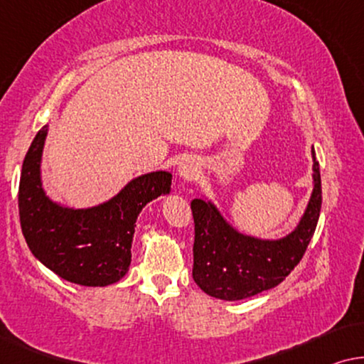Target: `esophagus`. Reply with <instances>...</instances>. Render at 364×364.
Segmentation results:
<instances>
[{"instance_id": "esophagus-1", "label": "esophagus", "mask_w": 364, "mask_h": 364, "mask_svg": "<svg viewBox=\"0 0 364 364\" xmlns=\"http://www.w3.org/2000/svg\"><path fill=\"white\" fill-rule=\"evenodd\" d=\"M199 171V165L194 158H183L178 165V176L181 178L183 181H191L194 180V176L198 175Z\"/></svg>"}]
</instances>
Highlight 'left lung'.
Here are the masks:
<instances>
[{
	"instance_id": "1",
	"label": "left lung",
	"mask_w": 364,
	"mask_h": 364,
	"mask_svg": "<svg viewBox=\"0 0 364 364\" xmlns=\"http://www.w3.org/2000/svg\"><path fill=\"white\" fill-rule=\"evenodd\" d=\"M311 160L310 199L299 224L284 237L265 239L240 232L208 196L193 199V279L204 294L226 301L249 299L277 287L300 262L321 209L320 165L314 146Z\"/></svg>"
}]
</instances>
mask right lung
<instances>
[{
	"mask_svg": "<svg viewBox=\"0 0 364 364\" xmlns=\"http://www.w3.org/2000/svg\"><path fill=\"white\" fill-rule=\"evenodd\" d=\"M49 127L36 133L19 180V219L28 247L41 264L68 282L107 287L124 279L141 209L171 193V173L133 178L115 196L90 208L54 201L43 184L44 143Z\"/></svg>",
	"mask_w": 364,
	"mask_h": 364,
	"instance_id": "add662e5",
	"label": "right lung"
}]
</instances>
